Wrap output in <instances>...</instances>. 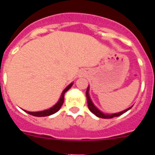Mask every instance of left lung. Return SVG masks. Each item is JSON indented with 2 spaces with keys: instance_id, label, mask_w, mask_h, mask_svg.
Masks as SVG:
<instances>
[{
  "instance_id": "obj_1",
  "label": "left lung",
  "mask_w": 155,
  "mask_h": 155,
  "mask_svg": "<svg viewBox=\"0 0 155 155\" xmlns=\"http://www.w3.org/2000/svg\"><path fill=\"white\" fill-rule=\"evenodd\" d=\"M88 91H89V87H87V91H86V97H87V106H88V109H89V110L91 111V113H94L95 116H98V117H99V118L111 119V118H113V117H116V116H120V115L124 114V113L127 112L129 109H130L131 108H132V106H131V107L128 108V109H127L126 110L122 111V112H120V113H113V114H105V113H103L102 112H101L99 109H97V108L95 107V105L93 104L92 101H91V98H90L89 93H88Z\"/></svg>"
}]
</instances>
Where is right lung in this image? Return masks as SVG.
Segmentation results:
<instances>
[{"instance_id": "right-lung-1", "label": "right lung", "mask_w": 155, "mask_h": 155, "mask_svg": "<svg viewBox=\"0 0 155 155\" xmlns=\"http://www.w3.org/2000/svg\"><path fill=\"white\" fill-rule=\"evenodd\" d=\"M73 85V83H71L68 87H66L65 89L63 91L62 94H61V96L59 99V101L57 102V104L53 105V107H51L50 109H48L46 110H43V111H40V112H28V111H25L24 110L25 112H26L28 114L31 115V116H39V117H42V116H50V115H53L54 113H56L57 111L60 110V109L61 108L62 106L63 103H64V94H65L66 91H68V90L70 89L71 87V86Z\"/></svg>"}]
</instances>
